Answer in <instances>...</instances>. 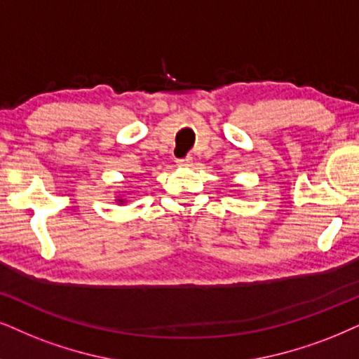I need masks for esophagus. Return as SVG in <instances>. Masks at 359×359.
<instances>
[{"label": "esophagus", "mask_w": 359, "mask_h": 359, "mask_svg": "<svg viewBox=\"0 0 359 359\" xmlns=\"http://www.w3.org/2000/svg\"><path fill=\"white\" fill-rule=\"evenodd\" d=\"M192 156H187V157H184V158H177V165L179 167H190L192 165Z\"/></svg>", "instance_id": "obj_1"}]
</instances>
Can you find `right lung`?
<instances>
[{
	"instance_id": "add662e5",
	"label": "right lung",
	"mask_w": 359,
	"mask_h": 359,
	"mask_svg": "<svg viewBox=\"0 0 359 359\" xmlns=\"http://www.w3.org/2000/svg\"><path fill=\"white\" fill-rule=\"evenodd\" d=\"M117 202H119V203H122V202H124V201H122V198H117Z\"/></svg>"
}]
</instances>
